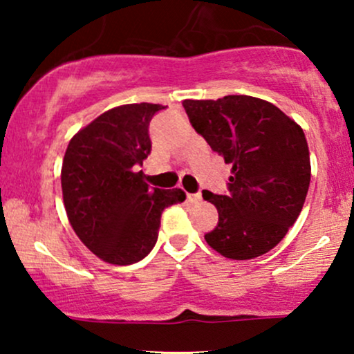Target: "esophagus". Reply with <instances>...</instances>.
Returning a JSON list of instances; mask_svg holds the SVG:
<instances>
[{
    "label": "esophagus",
    "instance_id": "esophagus-1",
    "mask_svg": "<svg viewBox=\"0 0 354 354\" xmlns=\"http://www.w3.org/2000/svg\"><path fill=\"white\" fill-rule=\"evenodd\" d=\"M186 200H188L191 205H198L203 200V196L200 193H188L186 194Z\"/></svg>",
    "mask_w": 354,
    "mask_h": 354
}]
</instances>
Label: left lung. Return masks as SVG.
I'll list each match as a JSON object with an SVG mask.
<instances>
[{
    "label": "left lung",
    "instance_id": "left-lung-1",
    "mask_svg": "<svg viewBox=\"0 0 354 354\" xmlns=\"http://www.w3.org/2000/svg\"><path fill=\"white\" fill-rule=\"evenodd\" d=\"M191 124L233 166L230 194L203 191L218 209L206 243L230 259H253L278 245L301 213L311 180L303 128L273 103L246 95L185 100Z\"/></svg>",
    "mask_w": 354,
    "mask_h": 354
}]
</instances>
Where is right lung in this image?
Returning <instances> with one entry per match:
<instances>
[{"label":"right lung","mask_w":354,"mask_h":354,"mask_svg":"<svg viewBox=\"0 0 354 354\" xmlns=\"http://www.w3.org/2000/svg\"><path fill=\"white\" fill-rule=\"evenodd\" d=\"M163 104H121L81 128L68 145L61 189L71 228L104 263L126 266L153 250L161 213L183 189L149 188L138 166L151 151L149 121Z\"/></svg>","instance_id":"1"}]
</instances>
